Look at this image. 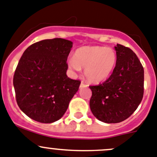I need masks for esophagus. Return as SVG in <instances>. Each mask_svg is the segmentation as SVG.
<instances>
[{"label":"esophagus","mask_w":157,"mask_h":157,"mask_svg":"<svg viewBox=\"0 0 157 157\" xmlns=\"http://www.w3.org/2000/svg\"><path fill=\"white\" fill-rule=\"evenodd\" d=\"M84 87H87V85H85L83 82H81V85H80V88H84Z\"/></svg>","instance_id":"34e87169"}]
</instances>
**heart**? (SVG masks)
<instances>
[{"instance_id":"obj_1","label":"heart","mask_w":157,"mask_h":157,"mask_svg":"<svg viewBox=\"0 0 157 157\" xmlns=\"http://www.w3.org/2000/svg\"><path fill=\"white\" fill-rule=\"evenodd\" d=\"M117 63V53L112 48L100 46H82L75 50L74 58L68 61L69 68L79 71L84 68L85 78L100 83L111 75Z\"/></svg>"}]
</instances>
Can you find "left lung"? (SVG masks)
I'll return each mask as SVG.
<instances>
[{
  "mask_svg": "<svg viewBox=\"0 0 157 157\" xmlns=\"http://www.w3.org/2000/svg\"><path fill=\"white\" fill-rule=\"evenodd\" d=\"M117 63L104 83L90 86V108L93 115L107 124L126 120L137 108L144 96V71L130 48L117 44Z\"/></svg>",
  "mask_w": 157,
  "mask_h": 157,
  "instance_id": "1",
  "label": "left lung"
}]
</instances>
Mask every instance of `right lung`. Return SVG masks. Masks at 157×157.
I'll use <instances>...</instances> for the list:
<instances>
[{
	"mask_svg": "<svg viewBox=\"0 0 157 157\" xmlns=\"http://www.w3.org/2000/svg\"><path fill=\"white\" fill-rule=\"evenodd\" d=\"M72 44L62 38L44 40L23 53L13 83L18 106L33 120L44 124L59 120L78 91L80 81L66 75Z\"/></svg>",
	"mask_w": 157,
	"mask_h": 157,
	"instance_id": "add662e5",
	"label": "right lung"
}]
</instances>
